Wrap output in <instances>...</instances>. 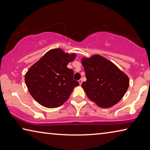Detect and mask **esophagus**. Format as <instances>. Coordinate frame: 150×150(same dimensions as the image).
I'll list each match as a JSON object with an SVG mask.
<instances>
[{
	"label": "esophagus",
	"mask_w": 150,
	"mask_h": 150,
	"mask_svg": "<svg viewBox=\"0 0 150 150\" xmlns=\"http://www.w3.org/2000/svg\"><path fill=\"white\" fill-rule=\"evenodd\" d=\"M79 85H81V84H82V83H83V80L82 79H79Z\"/></svg>",
	"instance_id": "esophagus-1"
}]
</instances>
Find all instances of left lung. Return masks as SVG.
Segmentation results:
<instances>
[{
	"label": "left lung",
	"mask_w": 150,
	"mask_h": 150,
	"mask_svg": "<svg viewBox=\"0 0 150 150\" xmlns=\"http://www.w3.org/2000/svg\"><path fill=\"white\" fill-rule=\"evenodd\" d=\"M81 63L87 77L81 86L91 101L100 108H108L122 98L130 80L115 63L98 54L83 57Z\"/></svg>",
	"instance_id": "8db88e82"
}]
</instances>
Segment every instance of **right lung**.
Here are the masks:
<instances>
[{"label": "right lung", "instance_id": "right-lung-1", "mask_svg": "<svg viewBox=\"0 0 150 150\" xmlns=\"http://www.w3.org/2000/svg\"><path fill=\"white\" fill-rule=\"evenodd\" d=\"M76 56L74 53L55 48L29 68L25 74V83L30 95L40 105L48 108L59 107L67 100L73 88L79 85L73 79V71L67 67Z\"/></svg>", "mask_w": 150, "mask_h": 150}]
</instances>
